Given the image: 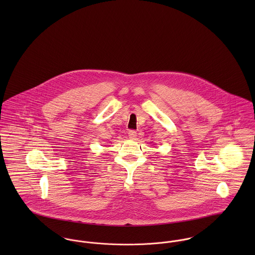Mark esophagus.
<instances>
[{
  "label": "esophagus",
  "instance_id": "1",
  "mask_svg": "<svg viewBox=\"0 0 255 255\" xmlns=\"http://www.w3.org/2000/svg\"><path fill=\"white\" fill-rule=\"evenodd\" d=\"M128 136L130 139H135L136 136H137V133L135 130H129L128 131Z\"/></svg>",
  "mask_w": 255,
  "mask_h": 255
}]
</instances>
